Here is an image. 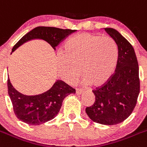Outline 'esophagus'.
Instances as JSON below:
<instances>
[{
    "instance_id": "34e87169",
    "label": "esophagus",
    "mask_w": 147,
    "mask_h": 147,
    "mask_svg": "<svg viewBox=\"0 0 147 147\" xmlns=\"http://www.w3.org/2000/svg\"><path fill=\"white\" fill-rule=\"evenodd\" d=\"M83 93H84V90H83V89H78V88L76 89L77 95H81V94H83Z\"/></svg>"
}]
</instances>
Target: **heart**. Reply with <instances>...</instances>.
<instances>
[{"label": "heart", "instance_id": "b5f03b06", "mask_svg": "<svg viewBox=\"0 0 147 147\" xmlns=\"http://www.w3.org/2000/svg\"><path fill=\"white\" fill-rule=\"evenodd\" d=\"M117 59V48L111 38L80 33L67 40L57 59L60 76L69 83L80 75L85 83L99 86L113 73Z\"/></svg>", "mask_w": 147, "mask_h": 147}]
</instances>
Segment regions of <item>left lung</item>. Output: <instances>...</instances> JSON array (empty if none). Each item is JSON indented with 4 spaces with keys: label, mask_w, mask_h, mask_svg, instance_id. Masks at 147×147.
<instances>
[{
    "label": "left lung",
    "mask_w": 147,
    "mask_h": 147,
    "mask_svg": "<svg viewBox=\"0 0 147 147\" xmlns=\"http://www.w3.org/2000/svg\"><path fill=\"white\" fill-rule=\"evenodd\" d=\"M113 39L117 50V62L114 75L101 87L93 90L95 101L86 107L89 118L95 123L112 125L129 117L140 91L138 64L134 48L118 31L105 28Z\"/></svg>",
    "instance_id": "8db88e82"
}]
</instances>
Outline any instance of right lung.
I'll return each instance as SVG.
<instances>
[{"mask_svg": "<svg viewBox=\"0 0 147 147\" xmlns=\"http://www.w3.org/2000/svg\"><path fill=\"white\" fill-rule=\"evenodd\" d=\"M75 31L53 27H35L16 42L11 53L23 43L33 39L44 40L56 50L61 41ZM7 84L8 93L16 117L31 125H39L54 118L61 109L64 98L69 94H75V89L60 80L55 82L47 91L34 96L24 95L19 92L12 86L9 78Z\"/></svg>", "mask_w": 147, "mask_h": 147, "instance_id": "right-lung-1", "label": "right lung"}]
</instances>
